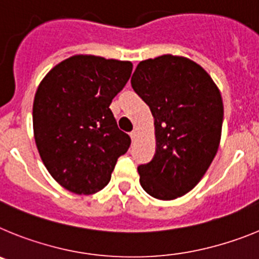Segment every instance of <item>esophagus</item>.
<instances>
[{
  "label": "esophagus",
  "mask_w": 259,
  "mask_h": 259,
  "mask_svg": "<svg viewBox=\"0 0 259 259\" xmlns=\"http://www.w3.org/2000/svg\"><path fill=\"white\" fill-rule=\"evenodd\" d=\"M130 136H131V139H132V141H135L137 139V131L136 130H135V131H132L131 134H130Z\"/></svg>",
  "instance_id": "obj_1"
}]
</instances>
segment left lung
<instances>
[{"mask_svg":"<svg viewBox=\"0 0 259 259\" xmlns=\"http://www.w3.org/2000/svg\"><path fill=\"white\" fill-rule=\"evenodd\" d=\"M132 88L154 116L157 150L137 167L140 184L158 200L188 193L214 159L223 102L210 75L196 62L171 54L140 62Z\"/></svg>","mask_w":259,"mask_h":259,"instance_id":"left-lung-1","label":"left lung"}]
</instances>
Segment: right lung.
Segmentation results:
<instances>
[{"label": "right lung", "mask_w": 259, "mask_h": 259, "mask_svg": "<svg viewBox=\"0 0 259 259\" xmlns=\"http://www.w3.org/2000/svg\"><path fill=\"white\" fill-rule=\"evenodd\" d=\"M131 72V62L79 54L52 68L38 85L32 111L36 145L67 191H101L131 145L110 110Z\"/></svg>", "instance_id": "1"}]
</instances>
